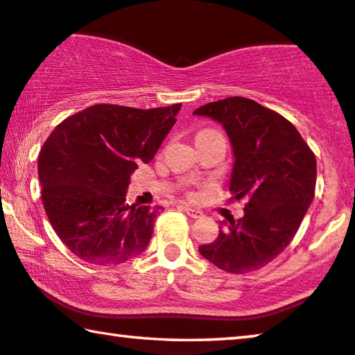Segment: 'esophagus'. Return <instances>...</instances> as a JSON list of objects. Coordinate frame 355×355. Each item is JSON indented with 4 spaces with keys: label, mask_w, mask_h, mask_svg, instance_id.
<instances>
[{
    "label": "esophagus",
    "mask_w": 355,
    "mask_h": 355,
    "mask_svg": "<svg viewBox=\"0 0 355 355\" xmlns=\"http://www.w3.org/2000/svg\"><path fill=\"white\" fill-rule=\"evenodd\" d=\"M179 209H182L184 212H187V214L192 217V219H200V217H203V212L196 208H190L187 205H179Z\"/></svg>",
    "instance_id": "1"
}]
</instances>
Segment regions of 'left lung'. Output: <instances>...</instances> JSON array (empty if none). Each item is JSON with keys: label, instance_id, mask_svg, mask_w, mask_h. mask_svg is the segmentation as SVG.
<instances>
[{"label": "left lung", "instance_id": "8db88e82", "mask_svg": "<svg viewBox=\"0 0 355 355\" xmlns=\"http://www.w3.org/2000/svg\"><path fill=\"white\" fill-rule=\"evenodd\" d=\"M193 114L227 132L234 157L230 192L248 198L241 219L222 222L219 236L200 254L234 275L259 270L295 236L314 198L315 157L287 119L249 98L208 103Z\"/></svg>", "mask_w": 355, "mask_h": 355}]
</instances>
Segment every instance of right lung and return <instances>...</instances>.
Masks as SVG:
<instances>
[{"instance_id":"obj_1","label":"right lung","mask_w":355,"mask_h":355,"mask_svg":"<svg viewBox=\"0 0 355 355\" xmlns=\"http://www.w3.org/2000/svg\"><path fill=\"white\" fill-rule=\"evenodd\" d=\"M181 105L135 109L95 105L57 125L37 159L42 205L76 257L121 265L144 252L160 206H128L130 176L149 163Z\"/></svg>"}]
</instances>
